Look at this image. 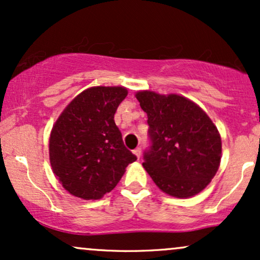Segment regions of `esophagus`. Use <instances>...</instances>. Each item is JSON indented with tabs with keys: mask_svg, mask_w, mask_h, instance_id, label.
<instances>
[{
	"mask_svg": "<svg viewBox=\"0 0 260 260\" xmlns=\"http://www.w3.org/2000/svg\"><path fill=\"white\" fill-rule=\"evenodd\" d=\"M133 154L136 155V156L139 159L140 154H142V149H140V148H136V149H134V150H133Z\"/></svg>",
	"mask_w": 260,
	"mask_h": 260,
	"instance_id": "34e87169",
	"label": "esophagus"
}]
</instances>
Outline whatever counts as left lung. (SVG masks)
<instances>
[{
    "instance_id": "8db88e82",
    "label": "left lung",
    "mask_w": 260,
    "mask_h": 260,
    "mask_svg": "<svg viewBox=\"0 0 260 260\" xmlns=\"http://www.w3.org/2000/svg\"><path fill=\"white\" fill-rule=\"evenodd\" d=\"M148 115L150 147L145 171L162 192L176 198L198 194L210 183L221 160V138L197 104L177 94H136Z\"/></svg>"
}]
</instances>
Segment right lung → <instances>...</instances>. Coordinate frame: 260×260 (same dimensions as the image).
Here are the masks:
<instances>
[{
  "label": "right lung",
  "instance_id": "right-lung-1",
  "mask_svg": "<svg viewBox=\"0 0 260 260\" xmlns=\"http://www.w3.org/2000/svg\"><path fill=\"white\" fill-rule=\"evenodd\" d=\"M127 94L123 86H92L77 95L53 124L50 162L72 196L85 201L103 198L137 160L113 120Z\"/></svg>",
  "mask_w": 260,
  "mask_h": 260
}]
</instances>
